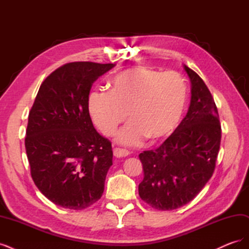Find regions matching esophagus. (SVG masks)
Segmentation results:
<instances>
[{"mask_svg": "<svg viewBox=\"0 0 249 249\" xmlns=\"http://www.w3.org/2000/svg\"><path fill=\"white\" fill-rule=\"evenodd\" d=\"M113 155H114L115 158H124V157H127L130 155V153L127 152L125 149H122V148H115L113 150Z\"/></svg>", "mask_w": 249, "mask_h": 249, "instance_id": "1", "label": "esophagus"}]
</instances>
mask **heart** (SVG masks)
<instances>
[{
  "label": "heart",
  "mask_w": 249,
  "mask_h": 249,
  "mask_svg": "<svg viewBox=\"0 0 249 249\" xmlns=\"http://www.w3.org/2000/svg\"><path fill=\"white\" fill-rule=\"evenodd\" d=\"M186 102V83L178 72L134 66L112 78L110 91L90 93L88 109L95 125L107 136L116 132L129 112L131 120L118 133L116 142L136 146L146 137L158 141L175 131Z\"/></svg>",
  "instance_id": "heart-1"
}]
</instances>
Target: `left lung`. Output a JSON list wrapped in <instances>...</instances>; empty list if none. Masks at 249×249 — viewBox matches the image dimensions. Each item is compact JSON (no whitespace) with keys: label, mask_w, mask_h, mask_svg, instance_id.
Instances as JSON below:
<instances>
[{"label":"left lung","mask_w":249,"mask_h":249,"mask_svg":"<svg viewBox=\"0 0 249 249\" xmlns=\"http://www.w3.org/2000/svg\"><path fill=\"white\" fill-rule=\"evenodd\" d=\"M191 82V102L177 130L154 150L139 155L144 178L142 200L160 211L191 201L212 177L220 148L221 126L214 99L198 74L184 65Z\"/></svg>","instance_id":"left-lung-1"}]
</instances>
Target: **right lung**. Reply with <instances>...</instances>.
Instances as JSON below:
<instances>
[{
	"instance_id": "right-lung-1",
	"label": "right lung",
	"mask_w": 249,
	"mask_h": 249,
	"mask_svg": "<svg viewBox=\"0 0 249 249\" xmlns=\"http://www.w3.org/2000/svg\"><path fill=\"white\" fill-rule=\"evenodd\" d=\"M113 63L72 62L43 81L29 113L26 153L39 191L55 205L83 210L99 200L112 165L111 143L89 115L93 83Z\"/></svg>"
}]
</instances>
